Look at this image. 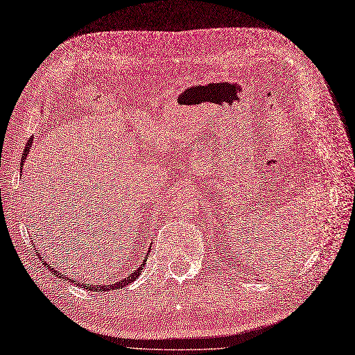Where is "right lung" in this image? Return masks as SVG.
I'll return each instance as SVG.
<instances>
[{"mask_svg":"<svg viewBox=\"0 0 355 355\" xmlns=\"http://www.w3.org/2000/svg\"><path fill=\"white\" fill-rule=\"evenodd\" d=\"M32 143H33V139L31 137L29 140H28V143H26V148H24V150H23V155H21V164H20V166H23V164H24V159H26V156H28V153H29V150H31V148H32ZM148 256H149V253H148ZM37 257L41 259V261H44V265L45 266H48L46 265V261L41 257V254H37ZM144 261H146V259H144L143 261H141V265L135 270V272H131L128 277H125V278H123L121 281H118V282H115V284H111V285H96V286H94V285H89V284H82V282H77L76 279H71V278H69L67 275L65 273H62L61 275V278L64 279V278H67V281L69 282H73V284H76L77 286H82V288H85V290H95V291H110V290H118V288H125L128 284H131L133 281H136L137 278H139V275H140V272L143 270V266H144ZM49 270L51 272H54V275H60V272H57V270H54L52 269L51 266H49Z\"/></svg>","mask_w":355,"mask_h":355,"instance_id":"add662e5","label":"right lung"}]
</instances>
